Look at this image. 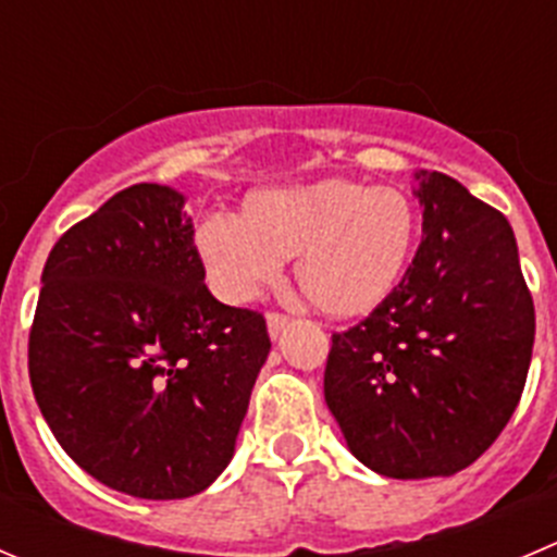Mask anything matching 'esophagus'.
<instances>
[{
    "instance_id": "esophagus-1",
    "label": "esophagus",
    "mask_w": 557,
    "mask_h": 557,
    "mask_svg": "<svg viewBox=\"0 0 557 557\" xmlns=\"http://www.w3.org/2000/svg\"><path fill=\"white\" fill-rule=\"evenodd\" d=\"M289 325V317L287 314H278V311H270L268 314V333L270 338H278L282 336L284 327Z\"/></svg>"
}]
</instances>
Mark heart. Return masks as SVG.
<instances>
[{
	"instance_id": "obj_1",
	"label": "heart",
	"mask_w": 557,
	"mask_h": 557,
	"mask_svg": "<svg viewBox=\"0 0 557 557\" xmlns=\"http://www.w3.org/2000/svg\"><path fill=\"white\" fill-rule=\"evenodd\" d=\"M418 237L421 219L405 190L325 177L251 190L237 219L210 215L194 243L221 298L251 300L295 257L306 300L333 320H355L401 287Z\"/></svg>"
}]
</instances>
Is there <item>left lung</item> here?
<instances>
[{"mask_svg":"<svg viewBox=\"0 0 557 557\" xmlns=\"http://www.w3.org/2000/svg\"><path fill=\"white\" fill-rule=\"evenodd\" d=\"M423 237L401 287L333 333L325 401L347 448L388 479L454 475L508 423L536 336L511 224L462 183L418 169Z\"/></svg>","mask_w":557,"mask_h":557,"instance_id":"left-lung-1","label":"left lung"}]
</instances>
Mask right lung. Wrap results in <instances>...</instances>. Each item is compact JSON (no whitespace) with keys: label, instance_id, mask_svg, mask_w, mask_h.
Segmentation results:
<instances>
[{"label":"right lung","instance_id":"obj_1","mask_svg":"<svg viewBox=\"0 0 557 557\" xmlns=\"http://www.w3.org/2000/svg\"><path fill=\"white\" fill-rule=\"evenodd\" d=\"M29 380L67 457L145 500L208 490L235 457L270 352L262 314L205 287L185 196L120 190L51 248Z\"/></svg>","mask_w":557,"mask_h":557}]
</instances>
